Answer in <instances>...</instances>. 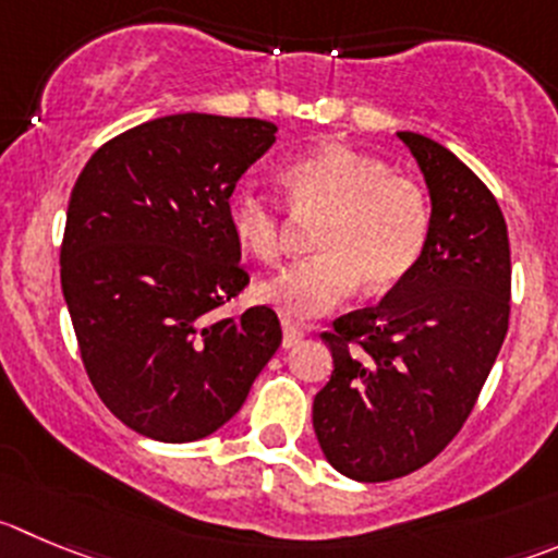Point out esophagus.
Masks as SVG:
<instances>
[{"instance_id":"1","label":"esophagus","mask_w":558,"mask_h":558,"mask_svg":"<svg viewBox=\"0 0 558 558\" xmlns=\"http://www.w3.org/2000/svg\"><path fill=\"white\" fill-rule=\"evenodd\" d=\"M304 337H306V328L284 317L282 320V344L284 348H293V344H299Z\"/></svg>"}]
</instances>
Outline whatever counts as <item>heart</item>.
I'll list each match as a JSON object with an SVG mask.
<instances>
[{
  "label": "heart",
  "mask_w": 558,
  "mask_h": 558,
  "mask_svg": "<svg viewBox=\"0 0 558 558\" xmlns=\"http://www.w3.org/2000/svg\"><path fill=\"white\" fill-rule=\"evenodd\" d=\"M282 185L293 214L323 216L312 238L315 257L257 284V299L282 315H323L359 282L367 293H389L422 259L433 225L427 191L380 158L323 145L284 163ZM227 225L259 263L282 254V214L257 191L230 196Z\"/></svg>",
  "instance_id": "heart-1"
}]
</instances>
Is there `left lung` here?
<instances>
[{"label": "left lung", "instance_id": "obj_1", "mask_svg": "<svg viewBox=\"0 0 558 558\" xmlns=\"http://www.w3.org/2000/svg\"><path fill=\"white\" fill-rule=\"evenodd\" d=\"M429 189L422 259L378 306L320 333L331 380L312 405L317 444L339 474L389 482L427 465L465 424L509 328L507 221L454 153L400 131Z\"/></svg>", "mask_w": 558, "mask_h": 558}]
</instances>
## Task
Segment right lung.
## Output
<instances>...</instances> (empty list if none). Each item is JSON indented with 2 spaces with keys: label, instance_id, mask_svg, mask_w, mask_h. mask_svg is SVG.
Masks as SVG:
<instances>
[{
  "label": "right lung",
  "instance_id": "1",
  "mask_svg": "<svg viewBox=\"0 0 558 558\" xmlns=\"http://www.w3.org/2000/svg\"><path fill=\"white\" fill-rule=\"evenodd\" d=\"M274 142L254 117H158L98 147L73 185L60 276L84 369L153 441L216 433L282 344L268 306L210 317L248 284L227 203Z\"/></svg>",
  "mask_w": 558,
  "mask_h": 558
}]
</instances>
